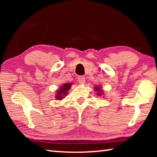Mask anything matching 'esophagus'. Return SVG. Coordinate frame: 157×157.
Instances as JSON below:
<instances>
[{
  "mask_svg": "<svg viewBox=\"0 0 157 157\" xmlns=\"http://www.w3.org/2000/svg\"><path fill=\"white\" fill-rule=\"evenodd\" d=\"M78 79V81H79V84H84L85 78H84V76H79Z\"/></svg>",
  "mask_w": 157,
  "mask_h": 157,
  "instance_id": "34e87169",
  "label": "esophagus"
}]
</instances>
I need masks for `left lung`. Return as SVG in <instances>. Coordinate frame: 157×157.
Returning <instances> with one entry per match:
<instances>
[{"label":"left lung","mask_w":157,"mask_h":157,"mask_svg":"<svg viewBox=\"0 0 157 157\" xmlns=\"http://www.w3.org/2000/svg\"><path fill=\"white\" fill-rule=\"evenodd\" d=\"M95 89L97 91H98V95H100L101 94H102V91H100V89L99 88V87L96 86V87H95Z\"/></svg>","instance_id":"8db88e82"}]
</instances>
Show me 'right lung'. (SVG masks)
Listing matches in <instances>:
<instances>
[{"label":"right lung","mask_w":157,"mask_h":157,"mask_svg":"<svg viewBox=\"0 0 157 157\" xmlns=\"http://www.w3.org/2000/svg\"><path fill=\"white\" fill-rule=\"evenodd\" d=\"M71 85H72L71 83L64 84L62 87H61L59 90H58L57 95H56L57 100H62L63 97L65 96L66 94H67V91L71 89Z\"/></svg>","instance_id":"right-lung-1"}]
</instances>
